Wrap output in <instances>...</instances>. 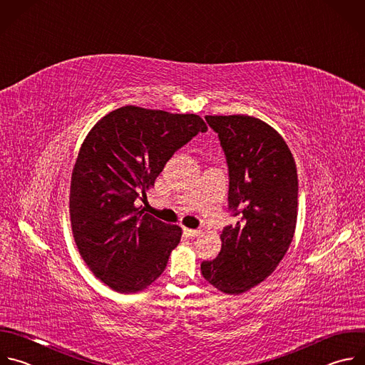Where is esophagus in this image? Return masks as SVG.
Returning a JSON list of instances; mask_svg holds the SVG:
<instances>
[{
	"instance_id": "34e87169",
	"label": "esophagus",
	"mask_w": 365,
	"mask_h": 365,
	"mask_svg": "<svg viewBox=\"0 0 365 365\" xmlns=\"http://www.w3.org/2000/svg\"><path fill=\"white\" fill-rule=\"evenodd\" d=\"M182 233H184V236L188 237V239H194V237H197V236L200 235V232H198V230H194V229H182Z\"/></svg>"
}]
</instances>
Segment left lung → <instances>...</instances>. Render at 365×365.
Returning <instances> with one entry per match:
<instances>
[{
    "mask_svg": "<svg viewBox=\"0 0 365 365\" xmlns=\"http://www.w3.org/2000/svg\"><path fill=\"white\" fill-rule=\"evenodd\" d=\"M229 168V211L239 222L222 232V250L201 263L202 277L239 295L263 282L292 243L298 174L292 153L266 122L247 115L205 116Z\"/></svg>",
    "mask_w": 365,
    "mask_h": 365,
    "instance_id": "obj_1",
    "label": "left lung"
}]
</instances>
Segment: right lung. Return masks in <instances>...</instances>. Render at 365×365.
<instances>
[{
  "mask_svg": "<svg viewBox=\"0 0 365 365\" xmlns=\"http://www.w3.org/2000/svg\"><path fill=\"white\" fill-rule=\"evenodd\" d=\"M207 125L194 113L122 106L88 133L70 184L73 237L89 269L120 294H136L164 272L181 239L135 207L168 160Z\"/></svg>",
  "mask_w": 365,
  "mask_h": 365,
  "instance_id": "obj_1",
  "label": "right lung"
}]
</instances>
